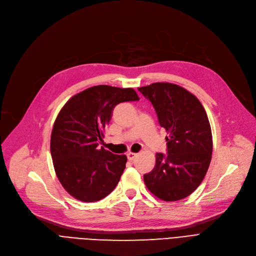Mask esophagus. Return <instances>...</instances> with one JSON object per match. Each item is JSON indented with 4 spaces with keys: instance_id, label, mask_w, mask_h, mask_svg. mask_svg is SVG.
Instances as JSON below:
<instances>
[{
    "instance_id": "obj_1",
    "label": "esophagus",
    "mask_w": 256,
    "mask_h": 256,
    "mask_svg": "<svg viewBox=\"0 0 256 256\" xmlns=\"http://www.w3.org/2000/svg\"><path fill=\"white\" fill-rule=\"evenodd\" d=\"M126 156H128V160H135V158L137 156V154H134V152H128V154H126Z\"/></svg>"
}]
</instances>
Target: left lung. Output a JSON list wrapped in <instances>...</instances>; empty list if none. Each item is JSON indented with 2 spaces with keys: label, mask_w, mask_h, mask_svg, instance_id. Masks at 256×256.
Masks as SVG:
<instances>
[{
  "label": "left lung",
  "mask_w": 256,
  "mask_h": 256,
  "mask_svg": "<svg viewBox=\"0 0 256 256\" xmlns=\"http://www.w3.org/2000/svg\"><path fill=\"white\" fill-rule=\"evenodd\" d=\"M138 90L152 102L160 126L168 132V154H156V166L144 174V182L164 201L186 198L204 180L212 160L206 112L194 94L176 84L154 83Z\"/></svg>",
  "instance_id": "obj_1"
}]
</instances>
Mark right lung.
Returning a JSON list of instances; mask_svg holds the SVG:
<instances>
[{
  "label": "right lung",
  "mask_w": 256,
  "mask_h": 256,
  "mask_svg": "<svg viewBox=\"0 0 256 256\" xmlns=\"http://www.w3.org/2000/svg\"><path fill=\"white\" fill-rule=\"evenodd\" d=\"M139 98L132 88L98 85L76 94L59 112L50 135V154L59 182L76 199L94 202L115 189L126 156L100 148L98 143L114 108Z\"/></svg>",
  "instance_id": "right-lung-1"
}]
</instances>
